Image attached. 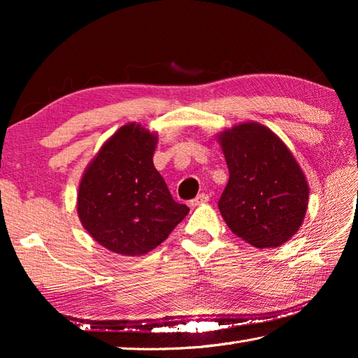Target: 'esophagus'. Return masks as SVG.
Wrapping results in <instances>:
<instances>
[{"label":"esophagus","mask_w":358,"mask_h":358,"mask_svg":"<svg viewBox=\"0 0 358 358\" xmlns=\"http://www.w3.org/2000/svg\"><path fill=\"white\" fill-rule=\"evenodd\" d=\"M209 201V195L208 194H199L195 199L191 201L192 206H200V204H204Z\"/></svg>","instance_id":"34e87169"}]
</instances>
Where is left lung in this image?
Wrapping results in <instances>:
<instances>
[{
	"instance_id": "8db88e82",
	"label": "left lung",
	"mask_w": 358,
	"mask_h": 358,
	"mask_svg": "<svg viewBox=\"0 0 358 358\" xmlns=\"http://www.w3.org/2000/svg\"><path fill=\"white\" fill-rule=\"evenodd\" d=\"M229 181L218 200L229 229L255 248L283 245L305 218V173L271 129L243 123L220 135Z\"/></svg>"
}]
</instances>
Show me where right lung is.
Instances as JSON below:
<instances>
[{"label":"right lung","instance_id":"obj_1","mask_svg":"<svg viewBox=\"0 0 358 358\" xmlns=\"http://www.w3.org/2000/svg\"><path fill=\"white\" fill-rule=\"evenodd\" d=\"M157 135L126 124L104 143L83 175L78 217L106 249L143 255L163 243L189 208L172 199L152 157Z\"/></svg>","mask_w":358,"mask_h":358}]
</instances>
